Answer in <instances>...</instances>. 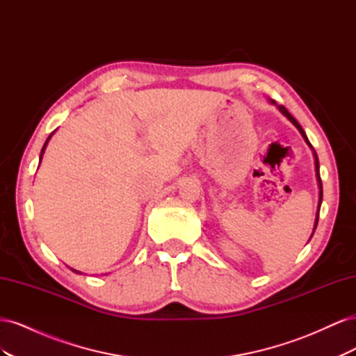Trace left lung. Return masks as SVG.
Segmentation results:
<instances>
[{"mask_svg":"<svg viewBox=\"0 0 356 356\" xmlns=\"http://www.w3.org/2000/svg\"><path fill=\"white\" fill-rule=\"evenodd\" d=\"M275 104V102H273ZM279 110H281V113L284 114V115H286L289 120H291V123H293L298 131L301 132V135H303V138L306 139V143H307V145H310V143H309V139H307V136H306V134H305V131H303V127H301L300 124H298V122L296 120V118L291 115L289 113H288V110L285 108L284 105H279ZM312 147V145H310ZM315 168H316V177H318V182H319V207H318V213H316V221H315V227H314V232H315V229H316V225H318V218H319V208H321V203H322V182H321V177H319V161H318V156H316V153H315ZM312 236H314V233H312ZM310 236V238H312Z\"/></svg>","mask_w":356,"mask_h":356,"instance_id":"1","label":"left lung"}]
</instances>
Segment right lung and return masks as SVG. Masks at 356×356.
I'll list each match as a JSON object with an SVG mask.
<instances>
[{"label": "right lung", "instance_id": "right-lung-1", "mask_svg": "<svg viewBox=\"0 0 356 356\" xmlns=\"http://www.w3.org/2000/svg\"><path fill=\"white\" fill-rule=\"evenodd\" d=\"M51 135H53V132H51ZM51 135L47 138V141H46V144L42 145V149H41V154H40V160H41V157H42V153H44V149H46V145H47V143H49V139L51 138Z\"/></svg>", "mask_w": 356, "mask_h": 356}]
</instances>
